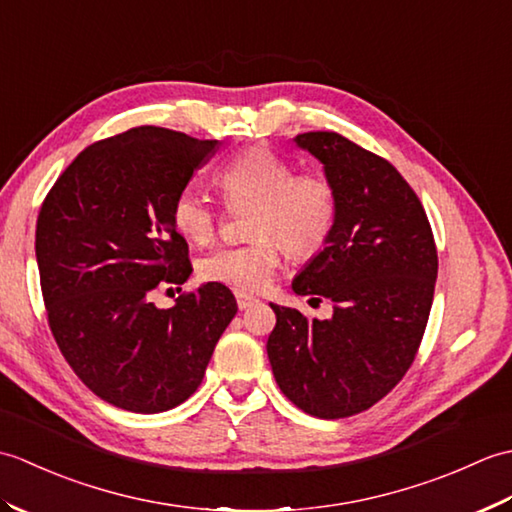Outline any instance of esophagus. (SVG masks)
<instances>
[{"label":"esophagus","instance_id":"34e87169","mask_svg":"<svg viewBox=\"0 0 512 512\" xmlns=\"http://www.w3.org/2000/svg\"><path fill=\"white\" fill-rule=\"evenodd\" d=\"M235 301H237L239 310H246L253 306V303H257V299L253 295H246V292H239V290H235Z\"/></svg>","mask_w":512,"mask_h":512}]
</instances>
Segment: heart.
Returning a JSON list of instances; mask_svg holds the SVG:
<instances>
[{"instance_id":"obj_1","label":"heart","mask_w":512,"mask_h":512,"mask_svg":"<svg viewBox=\"0 0 512 512\" xmlns=\"http://www.w3.org/2000/svg\"><path fill=\"white\" fill-rule=\"evenodd\" d=\"M213 182L231 206L250 204L246 242L213 248L198 264L200 277L239 292L264 288L288 257L306 262L330 244L341 217L336 182L323 171L297 165L268 147H248L226 158ZM171 222L193 244H209L220 226V209L204 191L184 187L171 204Z\"/></svg>"}]
</instances>
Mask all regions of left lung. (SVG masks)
<instances>
[{"mask_svg":"<svg viewBox=\"0 0 512 512\" xmlns=\"http://www.w3.org/2000/svg\"><path fill=\"white\" fill-rule=\"evenodd\" d=\"M341 195L330 244L295 279L297 295L334 301L332 319L273 306L268 358L284 396L336 420L394 389L418 354L438 277V250L422 202L389 160L336 132L299 134Z\"/></svg>","mask_w":512,"mask_h":512,"instance_id":"left-lung-1","label":"left lung"}]
</instances>
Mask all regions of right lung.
<instances>
[{
	"label": "right lung",
	"instance_id": "add662e5",
	"mask_svg": "<svg viewBox=\"0 0 512 512\" xmlns=\"http://www.w3.org/2000/svg\"><path fill=\"white\" fill-rule=\"evenodd\" d=\"M213 154L215 140L127 129L85 147L41 204L35 250L50 332L81 383L114 407H178L237 312L233 292L213 281L173 308L151 303L191 275L171 204Z\"/></svg>",
	"mask_w": 512,
	"mask_h": 512
}]
</instances>
